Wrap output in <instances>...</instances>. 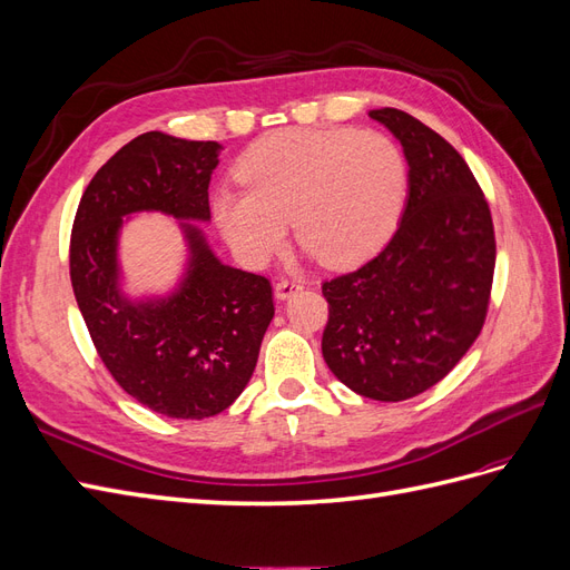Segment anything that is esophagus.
<instances>
[{
	"label": "esophagus",
	"instance_id": "esophagus-1",
	"mask_svg": "<svg viewBox=\"0 0 570 570\" xmlns=\"http://www.w3.org/2000/svg\"><path fill=\"white\" fill-rule=\"evenodd\" d=\"M299 289H302V283H297V281H281L278 285H275V297L289 299L292 295H297Z\"/></svg>",
	"mask_w": 570,
	"mask_h": 570
}]
</instances>
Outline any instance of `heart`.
<instances>
[{
  "mask_svg": "<svg viewBox=\"0 0 570 570\" xmlns=\"http://www.w3.org/2000/svg\"><path fill=\"white\" fill-rule=\"evenodd\" d=\"M235 176L245 189H218L214 214L249 266L283 249L289 218L325 266L364 264L392 237L406 199L402 151L373 130H273L239 157Z\"/></svg>",
  "mask_w": 570,
  "mask_h": 570,
  "instance_id": "b5f03b06",
  "label": "heart"
}]
</instances>
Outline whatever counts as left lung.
Returning <instances> with one entry per match:
<instances>
[{
	"instance_id": "obj_1",
	"label": "left lung",
	"mask_w": 570,
	"mask_h": 570,
	"mask_svg": "<svg viewBox=\"0 0 570 570\" xmlns=\"http://www.w3.org/2000/svg\"><path fill=\"white\" fill-rule=\"evenodd\" d=\"M404 147L400 228L361 268L323 283V358L340 383L404 402L440 383L482 331L494 275V226L461 154L419 118L373 109Z\"/></svg>"
}]
</instances>
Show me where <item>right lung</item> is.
I'll use <instances>...</instances> for the list:
<instances>
[{
    "mask_svg": "<svg viewBox=\"0 0 570 570\" xmlns=\"http://www.w3.org/2000/svg\"><path fill=\"white\" fill-rule=\"evenodd\" d=\"M218 142L159 130L135 137L85 187L71 233V283L99 358L132 400L168 419L202 421L228 409L254 373L275 314L268 278L226 266L189 220H209ZM161 210L181 220L188 268L168 298L119 289L122 216Z\"/></svg>",
    "mask_w": 570,
    "mask_h": 570,
    "instance_id": "add662e5",
    "label": "right lung"
}]
</instances>
